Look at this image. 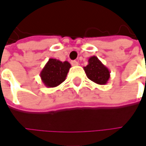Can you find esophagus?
I'll list each match as a JSON object with an SVG mask.
<instances>
[{
    "label": "esophagus",
    "instance_id": "34e87169",
    "mask_svg": "<svg viewBox=\"0 0 146 146\" xmlns=\"http://www.w3.org/2000/svg\"><path fill=\"white\" fill-rule=\"evenodd\" d=\"M71 65L72 66H78L79 65V62L77 61H71Z\"/></svg>",
    "mask_w": 146,
    "mask_h": 146
}]
</instances>
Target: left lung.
Here are the masks:
<instances>
[{
    "mask_svg": "<svg viewBox=\"0 0 146 146\" xmlns=\"http://www.w3.org/2000/svg\"><path fill=\"white\" fill-rule=\"evenodd\" d=\"M88 65L84 67L87 77L94 83L104 85L106 84L110 77V71L96 56L88 58Z\"/></svg>",
    "mask_w": 146,
    "mask_h": 146,
    "instance_id": "obj_1",
    "label": "left lung"
}]
</instances>
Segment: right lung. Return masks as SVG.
Returning <instances> with one entry per match:
<instances>
[{
	"label": "right lung",
	"instance_id": "1",
	"mask_svg": "<svg viewBox=\"0 0 146 146\" xmlns=\"http://www.w3.org/2000/svg\"><path fill=\"white\" fill-rule=\"evenodd\" d=\"M70 66L67 61L49 58L40 74L43 84L48 88L58 86L66 80Z\"/></svg>",
	"mask_w": 146,
	"mask_h": 146
}]
</instances>
